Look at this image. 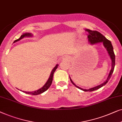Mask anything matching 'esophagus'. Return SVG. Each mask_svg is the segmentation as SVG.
Instances as JSON below:
<instances>
[{"instance_id": "1", "label": "esophagus", "mask_w": 122, "mask_h": 122, "mask_svg": "<svg viewBox=\"0 0 122 122\" xmlns=\"http://www.w3.org/2000/svg\"><path fill=\"white\" fill-rule=\"evenodd\" d=\"M68 60V57H67V56H63L61 58V60L62 61H67Z\"/></svg>"}]
</instances>
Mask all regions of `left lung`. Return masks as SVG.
Segmentation results:
<instances>
[{"mask_svg": "<svg viewBox=\"0 0 122 122\" xmlns=\"http://www.w3.org/2000/svg\"><path fill=\"white\" fill-rule=\"evenodd\" d=\"M85 31L88 32V40L91 45H94L99 43V42H102L104 47L106 48V50H107L108 54V55L109 56V57H110L111 61H112V67H111V70H110V72H109V75L108 76L107 79H106V80L103 83L101 84V85H98L97 86L92 87V88L87 89V90L81 88V87H78L77 85H75V83H73V82L72 81V80H71V78H70V80H71L72 83L74 86H75L76 87H77L78 88L80 89V90L83 91L91 92L93 91L98 90L99 88H101V87L105 85L107 83L109 79L111 78V76H112V73L113 72V71H114V68L115 66V55L114 51H113V47L111 42L109 40H108V39H106V37L104 36L102 34H101L100 32L97 31H92L87 29H85Z\"/></svg>", "mask_w": 122, "mask_h": 122, "instance_id": "left-lung-1", "label": "left lung"}]
</instances>
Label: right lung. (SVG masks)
Instances as JSON below:
<instances>
[{"mask_svg": "<svg viewBox=\"0 0 122 122\" xmlns=\"http://www.w3.org/2000/svg\"><path fill=\"white\" fill-rule=\"evenodd\" d=\"M31 36H32V34L31 33H30V32H26V33L23 34V35H22L21 36H20V38H19L18 39H17V40H15L14 41V42H16L17 41H19L20 40H21L22 39L24 38V37H31ZM58 65H59L57 64L55 66V67L53 68L52 71H51V72L50 76L49 78V79H48V80L47 81V82H46V83L43 86V87H42L41 88L39 89V90L35 91L25 92V91H23L22 92H24V93H25L29 94V95H40V94L44 92H45L46 90H47L48 89H49V87H50L51 83H52V80H53V75H54V73L55 72V71H56V69H57Z\"/></svg>", "mask_w": 122, "mask_h": 122, "instance_id": "add662e5", "label": "right lung"}]
</instances>
